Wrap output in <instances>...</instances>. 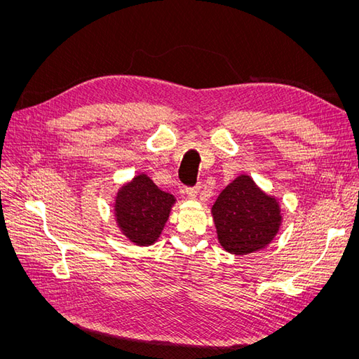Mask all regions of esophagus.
<instances>
[{
  "label": "esophagus",
  "instance_id": "obj_1",
  "mask_svg": "<svg viewBox=\"0 0 359 359\" xmlns=\"http://www.w3.org/2000/svg\"><path fill=\"white\" fill-rule=\"evenodd\" d=\"M184 193L187 194V198H190V199H194L198 196V193H199V187H190V189H186L184 190Z\"/></svg>",
  "mask_w": 359,
  "mask_h": 359
}]
</instances>
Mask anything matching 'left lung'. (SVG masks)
<instances>
[{
    "label": "left lung",
    "mask_w": 359,
    "mask_h": 359,
    "mask_svg": "<svg viewBox=\"0 0 359 359\" xmlns=\"http://www.w3.org/2000/svg\"><path fill=\"white\" fill-rule=\"evenodd\" d=\"M217 240L227 253H256L274 241L283 223L280 202L265 193L252 177H236L211 208Z\"/></svg>",
    "instance_id": "8db88e82"
}]
</instances>
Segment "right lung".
Segmentation results:
<instances>
[{
  "label": "right lung",
  "mask_w": 359,
  "mask_h": 359,
  "mask_svg": "<svg viewBox=\"0 0 359 359\" xmlns=\"http://www.w3.org/2000/svg\"><path fill=\"white\" fill-rule=\"evenodd\" d=\"M175 202L147 173H137L116 191L114 215L118 229L135 245H153L165 229Z\"/></svg>",
  "instance_id": "right-lung-1"
}]
</instances>
